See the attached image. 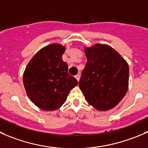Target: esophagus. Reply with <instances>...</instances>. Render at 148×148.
I'll return each mask as SVG.
<instances>
[{
  "instance_id": "obj_1",
  "label": "esophagus",
  "mask_w": 148,
  "mask_h": 148,
  "mask_svg": "<svg viewBox=\"0 0 148 148\" xmlns=\"http://www.w3.org/2000/svg\"><path fill=\"white\" fill-rule=\"evenodd\" d=\"M75 78L77 79V81H79V79H80V74H77V75L75 76Z\"/></svg>"
}]
</instances>
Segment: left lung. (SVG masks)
I'll return each instance as SVG.
<instances>
[{"mask_svg": "<svg viewBox=\"0 0 148 148\" xmlns=\"http://www.w3.org/2000/svg\"><path fill=\"white\" fill-rule=\"evenodd\" d=\"M87 62L79 85L89 104L106 111L119 104L129 87V66L113 48L95 44L84 48Z\"/></svg>", "mask_w": 148, "mask_h": 148, "instance_id": "1", "label": "left lung"}]
</instances>
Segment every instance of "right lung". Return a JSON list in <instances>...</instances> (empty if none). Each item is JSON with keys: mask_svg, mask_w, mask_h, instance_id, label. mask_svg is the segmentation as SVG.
Instances as JSON below:
<instances>
[{"mask_svg": "<svg viewBox=\"0 0 148 148\" xmlns=\"http://www.w3.org/2000/svg\"><path fill=\"white\" fill-rule=\"evenodd\" d=\"M66 48L53 43L40 50L27 64L23 83L31 101L44 110H55L66 100L70 90L78 82L68 74L63 61Z\"/></svg>", "mask_w": 148, "mask_h": 148, "instance_id": "1", "label": "right lung"}]
</instances>
